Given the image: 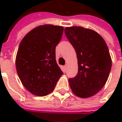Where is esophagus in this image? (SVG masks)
<instances>
[{"mask_svg": "<svg viewBox=\"0 0 122 122\" xmlns=\"http://www.w3.org/2000/svg\"><path fill=\"white\" fill-rule=\"evenodd\" d=\"M67 68H68V64H66V65L64 66V69H65V71H66Z\"/></svg>", "mask_w": 122, "mask_h": 122, "instance_id": "obj_1", "label": "esophagus"}]
</instances>
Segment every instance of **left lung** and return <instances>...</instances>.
<instances>
[{
    "label": "left lung",
    "instance_id": "left-lung-1",
    "mask_svg": "<svg viewBox=\"0 0 122 122\" xmlns=\"http://www.w3.org/2000/svg\"><path fill=\"white\" fill-rule=\"evenodd\" d=\"M66 36L75 49L78 73L68 79L74 94L86 98L105 85L111 68V58L105 41L96 31L79 26L66 27Z\"/></svg>",
    "mask_w": 122,
    "mask_h": 122
}]
</instances>
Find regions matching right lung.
I'll return each mask as SVG.
<instances>
[{
	"mask_svg": "<svg viewBox=\"0 0 122 122\" xmlns=\"http://www.w3.org/2000/svg\"><path fill=\"white\" fill-rule=\"evenodd\" d=\"M64 27L45 24L30 30L21 40L15 66L23 86L32 94L48 95L63 74L56 60V47Z\"/></svg>",
	"mask_w": 122,
	"mask_h": 122,
	"instance_id": "1",
	"label": "right lung"
}]
</instances>
